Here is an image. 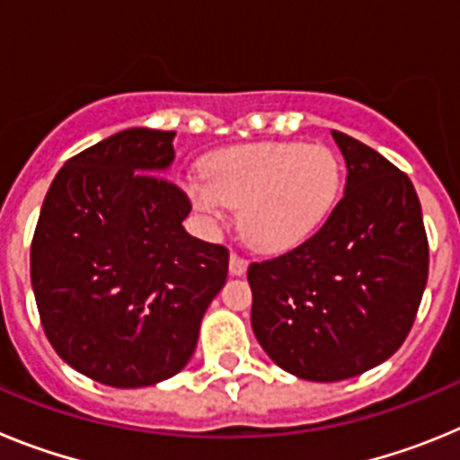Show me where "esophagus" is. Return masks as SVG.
Segmentation results:
<instances>
[{"instance_id":"obj_1","label":"esophagus","mask_w":460,"mask_h":460,"mask_svg":"<svg viewBox=\"0 0 460 460\" xmlns=\"http://www.w3.org/2000/svg\"><path fill=\"white\" fill-rule=\"evenodd\" d=\"M246 267H249V262H246V260L239 258L237 253L230 255V274L243 276V274H246Z\"/></svg>"}]
</instances>
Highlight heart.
<instances>
[{
    "label": "heart",
    "instance_id": "1",
    "mask_svg": "<svg viewBox=\"0 0 460 460\" xmlns=\"http://www.w3.org/2000/svg\"><path fill=\"white\" fill-rule=\"evenodd\" d=\"M207 177L189 184L193 207L209 223L239 209L246 242L265 253H286L327 226L341 195V164L324 145L251 142L214 152Z\"/></svg>",
    "mask_w": 460,
    "mask_h": 460
}]
</instances>
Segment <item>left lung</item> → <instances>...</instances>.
Returning a JSON list of instances; mask_svg holds the SVG:
<instances>
[{
    "label": "left lung",
    "instance_id": "1",
    "mask_svg": "<svg viewBox=\"0 0 460 460\" xmlns=\"http://www.w3.org/2000/svg\"><path fill=\"white\" fill-rule=\"evenodd\" d=\"M332 136L348 177L327 226L290 253L249 267L255 339L276 367L313 382L348 380L387 361L429 279L424 218L408 174L364 142Z\"/></svg>",
    "mask_w": 460,
    "mask_h": 460
}]
</instances>
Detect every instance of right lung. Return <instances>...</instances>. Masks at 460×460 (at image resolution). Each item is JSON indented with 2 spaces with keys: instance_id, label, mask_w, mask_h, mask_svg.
Wrapping results in <instances>:
<instances>
[{
  "instance_id": "right-lung-1",
  "label": "right lung",
  "mask_w": 460,
  "mask_h": 460,
  "mask_svg": "<svg viewBox=\"0 0 460 460\" xmlns=\"http://www.w3.org/2000/svg\"><path fill=\"white\" fill-rule=\"evenodd\" d=\"M172 140L137 126L68 158L36 223L31 288L48 341L108 387L177 376L226 286L230 255L186 233L189 198L164 177Z\"/></svg>"
}]
</instances>
